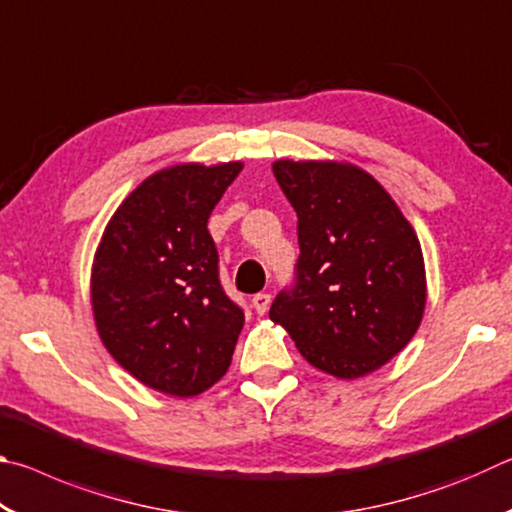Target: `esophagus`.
<instances>
[{
	"label": "esophagus",
	"mask_w": 512,
	"mask_h": 512,
	"mask_svg": "<svg viewBox=\"0 0 512 512\" xmlns=\"http://www.w3.org/2000/svg\"><path fill=\"white\" fill-rule=\"evenodd\" d=\"M268 305H271V296H268V293H257V296H253V309L259 316L266 314Z\"/></svg>",
	"instance_id": "1"
}]
</instances>
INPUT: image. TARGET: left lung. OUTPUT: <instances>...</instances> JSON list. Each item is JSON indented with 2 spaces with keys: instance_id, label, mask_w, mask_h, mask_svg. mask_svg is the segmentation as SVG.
I'll list each match as a JSON object with an SVG mask.
<instances>
[{
  "instance_id": "8db88e82",
  "label": "left lung",
  "mask_w": 512,
  "mask_h": 512,
  "mask_svg": "<svg viewBox=\"0 0 512 512\" xmlns=\"http://www.w3.org/2000/svg\"><path fill=\"white\" fill-rule=\"evenodd\" d=\"M298 214L296 289L271 320L311 366L359 379L400 354L422 323L427 275L418 235L368 171L339 160H277Z\"/></svg>"
}]
</instances>
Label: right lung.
<instances>
[{
	"mask_svg": "<svg viewBox=\"0 0 512 512\" xmlns=\"http://www.w3.org/2000/svg\"><path fill=\"white\" fill-rule=\"evenodd\" d=\"M244 162H183L142 180L103 230L90 275L101 343L144 386L194 397L230 368L244 311L219 282L207 219Z\"/></svg>",
	"mask_w": 512,
	"mask_h": 512,
	"instance_id": "right-lung-1",
	"label": "right lung"
}]
</instances>
